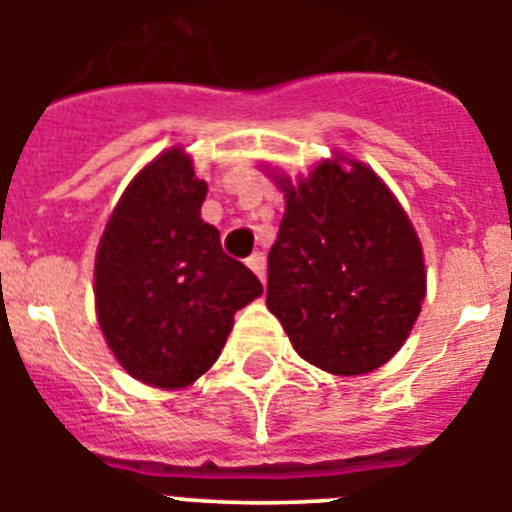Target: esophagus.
Segmentation results:
<instances>
[{
  "label": "esophagus",
  "mask_w": 512,
  "mask_h": 512,
  "mask_svg": "<svg viewBox=\"0 0 512 512\" xmlns=\"http://www.w3.org/2000/svg\"><path fill=\"white\" fill-rule=\"evenodd\" d=\"M246 264H248V269H251L253 274H256V277L261 279V282H264V279H266V259H264V253H251V256H248V259H246Z\"/></svg>",
  "instance_id": "34e87169"
}]
</instances>
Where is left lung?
<instances>
[{
	"instance_id": "1",
	"label": "left lung",
	"mask_w": 512,
	"mask_h": 512,
	"mask_svg": "<svg viewBox=\"0 0 512 512\" xmlns=\"http://www.w3.org/2000/svg\"><path fill=\"white\" fill-rule=\"evenodd\" d=\"M287 197L269 251L266 305L305 361L366 374L390 361L425 297L420 241L372 169L323 161Z\"/></svg>"
}]
</instances>
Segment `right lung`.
I'll return each mask as SVG.
<instances>
[{
	"instance_id": "obj_1",
	"label": "right lung",
	"mask_w": 512,
	"mask_h": 512,
	"mask_svg": "<svg viewBox=\"0 0 512 512\" xmlns=\"http://www.w3.org/2000/svg\"><path fill=\"white\" fill-rule=\"evenodd\" d=\"M207 184L171 148L125 189L104 228L94 297L112 354L140 382L187 387L225 346L233 315L264 292L200 217Z\"/></svg>"
}]
</instances>
